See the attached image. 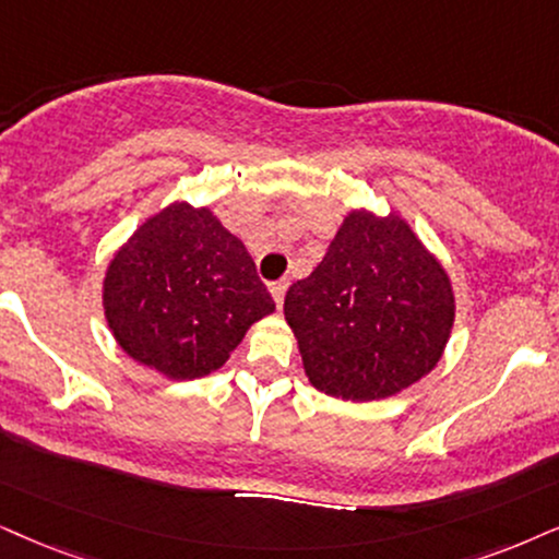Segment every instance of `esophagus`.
<instances>
[{
    "instance_id": "1",
    "label": "esophagus",
    "mask_w": 559,
    "mask_h": 559,
    "mask_svg": "<svg viewBox=\"0 0 559 559\" xmlns=\"http://www.w3.org/2000/svg\"><path fill=\"white\" fill-rule=\"evenodd\" d=\"M286 288H288V281H275V284H271V294H273V301L284 304V296H286Z\"/></svg>"
}]
</instances>
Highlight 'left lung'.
Returning <instances> with one entry per match:
<instances>
[{"instance_id": "obj_1", "label": "left lung", "mask_w": 559, "mask_h": 559, "mask_svg": "<svg viewBox=\"0 0 559 559\" xmlns=\"http://www.w3.org/2000/svg\"><path fill=\"white\" fill-rule=\"evenodd\" d=\"M304 371L332 397H392L447 348L454 292L400 216L350 211L312 275L286 292Z\"/></svg>"}]
</instances>
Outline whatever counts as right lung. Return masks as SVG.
<instances>
[{
    "instance_id": "add662e5",
    "label": "right lung",
    "mask_w": 559,
    "mask_h": 559,
    "mask_svg": "<svg viewBox=\"0 0 559 559\" xmlns=\"http://www.w3.org/2000/svg\"><path fill=\"white\" fill-rule=\"evenodd\" d=\"M103 304L118 345L169 379L216 371L275 309L245 245L188 203L141 224L112 258Z\"/></svg>"
}]
</instances>
